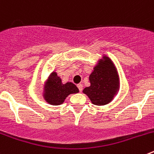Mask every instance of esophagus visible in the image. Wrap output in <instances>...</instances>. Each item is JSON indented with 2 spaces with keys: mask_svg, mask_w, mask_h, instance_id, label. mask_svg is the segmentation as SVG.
I'll list each match as a JSON object with an SVG mask.
<instances>
[{
  "mask_svg": "<svg viewBox=\"0 0 154 154\" xmlns=\"http://www.w3.org/2000/svg\"><path fill=\"white\" fill-rule=\"evenodd\" d=\"M77 87H78V89H79V91H80V92H81V91L82 90V85L81 83L78 84V85H77Z\"/></svg>",
  "mask_w": 154,
  "mask_h": 154,
  "instance_id": "34e87169",
  "label": "esophagus"
}]
</instances>
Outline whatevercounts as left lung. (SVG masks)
Masks as SVG:
<instances>
[{"instance_id":"8db88e82","label":"left lung","mask_w":154,"mask_h":154,"mask_svg":"<svg viewBox=\"0 0 154 154\" xmlns=\"http://www.w3.org/2000/svg\"><path fill=\"white\" fill-rule=\"evenodd\" d=\"M90 86L85 87L83 93L96 106H104L112 101L119 88V78L116 68L109 57L98 62L89 75Z\"/></svg>"}]
</instances>
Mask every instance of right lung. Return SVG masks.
I'll use <instances>...</instances> for the list:
<instances>
[{
  "instance_id": "add662e5",
  "label": "right lung",
  "mask_w": 154,
  "mask_h": 154,
  "mask_svg": "<svg viewBox=\"0 0 154 154\" xmlns=\"http://www.w3.org/2000/svg\"><path fill=\"white\" fill-rule=\"evenodd\" d=\"M78 92L79 89L75 84L69 82L63 84L60 77L53 72L45 82L43 96L50 105L58 106L64 103L69 95Z\"/></svg>"
}]
</instances>
